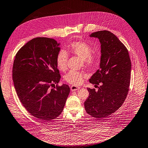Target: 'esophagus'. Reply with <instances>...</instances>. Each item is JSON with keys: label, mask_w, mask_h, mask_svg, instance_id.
Returning <instances> with one entry per match:
<instances>
[{"label": "esophagus", "mask_w": 148, "mask_h": 148, "mask_svg": "<svg viewBox=\"0 0 148 148\" xmlns=\"http://www.w3.org/2000/svg\"><path fill=\"white\" fill-rule=\"evenodd\" d=\"M70 89L72 91H77V90H79V87H77V86H71V87H70Z\"/></svg>", "instance_id": "obj_1"}]
</instances>
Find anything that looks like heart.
Here are the masks:
<instances>
[{"label": "heart", "mask_w": 148, "mask_h": 148, "mask_svg": "<svg viewBox=\"0 0 148 148\" xmlns=\"http://www.w3.org/2000/svg\"><path fill=\"white\" fill-rule=\"evenodd\" d=\"M93 48L88 43L84 41H75L71 42L69 45L68 52L71 54L76 56L82 58L83 65L86 67H91L99 61V56L97 53H92ZM69 60V54L65 50L62 49L56 57V64L58 69L64 71L67 68V62ZM86 75L82 72L70 71L65 76V80L70 84L78 86L81 84Z\"/></svg>", "instance_id": "obj_1"}]
</instances>
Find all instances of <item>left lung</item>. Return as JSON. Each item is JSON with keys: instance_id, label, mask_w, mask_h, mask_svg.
I'll return each mask as SVG.
<instances>
[{"instance_id": "obj_1", "label": "left lung", "mask_w": 148, "mask_h": 148, "mask_svg": "<svg viewBox=\"0 0 148 148\" xmlns=\"http://www.w3.org/2000/svg\"><path fill=\"white\" fill-rule=\"evenodd\" d=\"M90 36L99 39L101 58L100 69L89 82L100 86L98 91L87 88L89 96L84 102V107L86 112L94 117L107 118L122 106L127 97L131 61L125 45L111 32L97 31Z\"/></svg>"}]
</instances>
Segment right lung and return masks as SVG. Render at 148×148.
I'll list each match as a JSON object with an SVG mask.
<instances>
[{
  "label": "right lung",
  "mask_w": 148,
  "mask_h": 148,
  "mask_svg": "<svg viewBox=\"0 0 148 148\" xmlns=\"http://www.w3.org/2000/svg\"><path fill=\"white\" fill-rule=\"evenodd\" d=\"M59 45L52 38H34L18 51L13 65V81L21 102L31 115L45 122L61 114L70 91L68 85L58 86Z\"/></svg>",
  "instance_id": "add662e5"
}]
</instances>
